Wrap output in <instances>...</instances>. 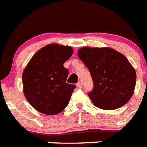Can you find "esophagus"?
<instances>
[{"mask_svg": "<svg viewBox=\"0 0 147 147\" xmlns=\"http://www.w3.org/2000/svg\"><path fill=\"white\" fill-rule=\"evenodd\" d=\"M77 86L78 88H81L82 86H83V85H82V83H81L80 81V82H78V83H77Z\"/></svg>", "mask_w": 147, "mask_h": 147, "instance_id": "34e87169", "label": "esophagus"}]
</instances>
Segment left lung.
Masks as SVG:
<instances>
[{
  "label": "left lung",
  "instance_id": "8db88e82",
  "mask_svg": "<svg viewBox=\"0 0 147 147\" xmlns=\"http://www.w3.org/2000/svg\"><path fill=\"white\" fill-rule=\"evenodd\" d=\"M78 56L92 77L93 88L88 96L96 107L113 110L130 100L137 76L124 55L109 48L83 47Z\"/></svg>",
  "mask_w": 147,
  "mask_h": 147
}]
</instances>
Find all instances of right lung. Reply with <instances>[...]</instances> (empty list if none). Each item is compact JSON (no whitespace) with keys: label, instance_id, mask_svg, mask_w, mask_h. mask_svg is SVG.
<instances>
[{"label":"right lung","instance_id":"1","mask_svg":"<svg viewBox=\"0 0 147 147\" xmlns=\"http://www.w3.org/2000/svg\"><path fill=\"white\" fill-rule=\"evenodd\" d=\"M72 48L48 45L31 58L23 73V92L29 104L45 115H56L69 103L76 86L67 83L64 63L72 55Z\"/></svg>","mask_w":147,"mask_h":147}]
</instances>
